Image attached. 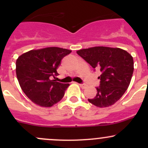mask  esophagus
Instances as JSON below:
<instances>
[{"instance_id":"obj_1","label":"esophagus","mask_w":148,"mask_h":148,"mask_svg":"<svg viewBox=\"0 0 148 148\" xmlns=\"http://www.w3.org/2000/svg\"><path fill=\"white\" fill-rule=\"evenodd\" d=\"M79 85L80 87H82V89H85V88L86 87V84H79Z\"/></svg>"}]
</instances>
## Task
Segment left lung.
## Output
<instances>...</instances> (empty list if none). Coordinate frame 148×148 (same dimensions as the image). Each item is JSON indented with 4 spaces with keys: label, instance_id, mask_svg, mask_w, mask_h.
Returning <instances> with one entry per match:
<instances>
[{
    "label": "left lung",
    "instance_id": "1",
    "mask_svg": "<svg viewBox=\"0 0 148 148\" xmlns=\"http://www.w3.org/2000/svg\"><path fill=\"white\" fill-rule=\"evenodd\" d=\"M77 53L94 69L102 72L97 95L88 101L96 107H107L119 100L127 89L134 71L132 56L120 48L95 46Z\"/></svg>",
    "mask_w": 148,
    "mask_h": 148
}]
</instances>
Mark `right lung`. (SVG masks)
Wrapping results in <instances>:
<instances>
[{"label":"right lung","mask_w":148,"mask_h":148,"mask_svg":"<svg viewBox=\"0 0 148 148\" xmlns=\"http://www.w3.org/2000/svg\"><path fill=\"white\" fill-rule=\"evenodd\" d=\"M71 52L59 47L31 50L18 56L16 63L18 81L25 95L34 104L50 107L63 98L69 84L51 80L62 59Z\"/></svg>","instance_id":"obj_1"}]
</instances>
